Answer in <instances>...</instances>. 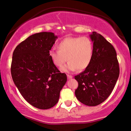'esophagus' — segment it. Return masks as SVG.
<instances>
[{"label": "esophagus", "instance_id": "esophagus-1", "mask_svg": "<svg viewBox=\"0 0 131 131\" xmlns=\"http://www.w3.org/2000/svg\"><path fill=\"white\" fill-rule=\"evenodd\" d=\"M67 77H68V79H72L73 77L72 76H70V75H67Z\"/></svg>", "mask_w": 131, "mask_h": 131}]
</instances>
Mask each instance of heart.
I'll return each mask as SVG.
<instances>
[{"mask_svg": "<svg viewBox=\"0 0 131 131\" xmlns=\"http://www.w3.org/2000/svg\"><path fill=\"white\" fill-rule=\"evenodd\" d=\"M57 48L58 50L49 52V56L57 67H62L68 61L67 65L61 68V71L66 73L74 71L76 69L85 70L92 59L94 45L88 37H67L58 43Z\"/></svg>", "mask_w": 131, "mask_h": 131, "instance_id": "b5f03b06", "label": "heart"}]
</instances>
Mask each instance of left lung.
Segmentation results:
<instances>
[{"mask_svg":"<svg viewBox=\"0 0 131 131\" xmlns=\"http://www.w3.org/2000/svg\"><path fill=\"white\" fill-rule=\"evenodd\" d=\"M90 38L94 45L92 61L83 72L75 76L78 88L75 95L88 106H97L109 97L119 74L115 48L101 34L93 32Z\"/></svg>","mask_w":131,"mask_h":131,"instance_id":"left-lung-1","label":"left lung"}]
</instances>
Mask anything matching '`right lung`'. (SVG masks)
I'll use <instances>...</instances> for the list:
<instances>
[{
	"label": "right lung",
	"mask_w": 131,
	"mask_h": 131,
	"mask_svg": "<svg viewBox=\"0 0 131 131\" xmlns=\"http://www.w3.org/2000/svg\"><path fill=\"white\" fill-rule=\"evenodd\" d=\"M58 37L53 32L32 34L16 46L11 74L15 85L29 104L39 109L53 107L67 81L52 63L49 52Z\"/></svg>",
	"instance_id": "add662e5"
}]
</instances>
